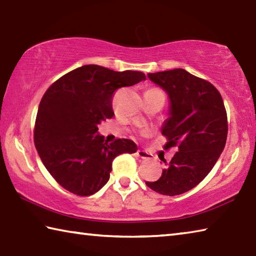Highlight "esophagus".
<instances>
[{
    "mask_svg": "<svg viewBox=\"0 0 256 256\" xmlns=\"http://www.w3.org/2000/svg\"><path fill=\"white\" fill-rule=\"evenodd\" d=\"M136 156L138 158H141V159H151L150 153L146 152V151H143V150H138Z\"/></svg>",
    "mask_w": 256,
    "mask_h": 256,
    "instance_id": "obj_1",
    "label": "esophagus"
}]
</instances>
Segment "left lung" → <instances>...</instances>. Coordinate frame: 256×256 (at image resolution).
Wrapping results in <instances>:
<instances>
[{"label":"left lung","mask_w":256,"mask_h":256,"mask_svg":"<svg viewBox=\"0 0 256 256\" xmlns=\"http://www.w3.org/2000/svg\"><path fill=\"white\" fill-rule=\"evenodd\" d=\"M169 97V112L161 133L166 148H178L156 181L146 186L166 196H176L205 179L227 138V115L222 96L210 82L181 68L148 74Z\"/></svg>","instance_id":"obj_1"}]
</instances>
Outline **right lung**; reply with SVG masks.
<instances>
[{
	"instance_id": "right-lung-1",
	"label": "right lung",
	"mask_w": 256,
	"mask_h": 256,
	"mask_svg": "<svg viewBox=\"0 0 256 256\" xmlns=\"http://www.w3.org/2000/svg\"><path fill=\"white\" fill-rule=\"evenodd\" d=\"M141 72H114L85 64L60 77L44 92L34 126V146L46 169L64 189L78 196L98 192L110 180L120 153L136 152L128 138L108 143L98 134L112 118L113 92L146 80Z\"/></svg>"
}]
</instances>
